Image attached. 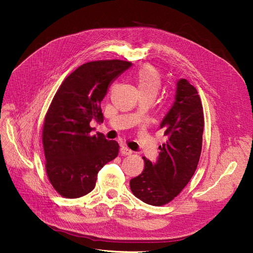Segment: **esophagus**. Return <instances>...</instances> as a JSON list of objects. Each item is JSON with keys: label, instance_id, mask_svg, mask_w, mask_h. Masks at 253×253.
<instances>
[{"label": "esophagus", "instance_id": "obj_1", "mask_svg": "<svg viewBox=\"0 0 253 253\" xmlns=\"http://www.w3.org/2000/svg\"><path fill=\"white\" fill-rule=\"evenodd\" d=\"M120 153H121L123 156H129L132 154V151L123 145V147H121V149H120Z\"/></svg>", "mask_w": 253, "mask_h": 253}]
</instances>
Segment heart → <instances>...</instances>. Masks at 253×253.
<instances>
[{"label":"heart","mask_w":253,"mask_h":253,"mask_svg":"<svg viewBox=\"0 0 253 253\" xmlns=\"http://www.w3.org/2000/svg\"><path fill=\"white\" fill-rule=\"evenodd\" d=\"M134 80L139 94H149L154 98L161 88V77L159 72L152 65H144L140 68Z\"/></svg>","instance_id":"1"}]
</instances>
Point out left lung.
Returning a JSON list of instances; mask_svg holds the SVG:
<instances>
[{
    "instance_id": "obj_1",
    "label": "left lung",
    "mask_w": 253,
    "mask_h": 253,
    "mask_svg": "<svg viewBox=\"0 0 253 253\" xmlns=\"http://www.w3.org/2000/svg\"><path fill=\"white\" fill-rule=\"evenodd\" d=\"M160 129L166 142L160 145L157 162L143 157L141 174L130 180V189L142 202L162 206L183 190L194 175L202 150L203 106L197 89L185 79L176 83L175 100Z\"/></svg>"
}]
</instances>
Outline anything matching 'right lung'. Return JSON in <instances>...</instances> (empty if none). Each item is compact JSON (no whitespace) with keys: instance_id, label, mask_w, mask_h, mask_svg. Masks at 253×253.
I'll use <instances>...</instances> for the list:
<instances>
[{"instance_id":"1","label":"right lung","mask_w":253,"mask_h":253,"mask_svg":"<svg viewBox=\"0 0 253 253\" xmlns=\"http://www.w3.org/2000/svg\"><path fill=\"white\" fill-rule=\"evenodd\" d=\"M131 65L118 59L84 63L65 78L53 97L42 138L48 178L62 197L90 193L98 171L118 156V142L101 133L92 135L90 122H103L100 104L109 86Z\"/></svg>"}]
</instances>
